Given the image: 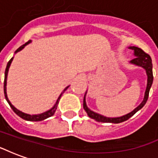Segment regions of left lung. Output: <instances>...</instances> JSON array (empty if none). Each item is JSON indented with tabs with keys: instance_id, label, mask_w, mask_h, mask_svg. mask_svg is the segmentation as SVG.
Returning a JSON list of instances; mask_svg holds the SVG:
<instances>
[{
	"instance_id": "left-lung-1",
	"label": "left lung",
	"mask_w": 158,
	"mask_h": 158,
	"mask_svg": "<svg viewBox=\"0 0 158 158\" xmlns=\"http://www.w3.org/2000/svg\"><path fill=\"white\" fill-rule=\"evenodd\" d=\"M130 49L134 50L135 52V57L131 60V62L134 63V64H136L138 66H141L144 69H146V74H147V77H148V79H147V87H146V93H145V97H144V100L143 102L140 103V105L139 106H137L135 109L131 113L126 114L124 116L120 117V118H106V117H104L102 115H100L98 113H94L93 111L89 110L87 106H86L85 103V97H84V103H83V106H84V109L85 110V112L88 114V116L91 118L95 119L98 122L102 123H122L123 121H126L128 120L129 118L135 114V113H137L139 109H141L143 106H145V104L147 102V99H148V96H149V91L150 89H151V86L152 85L153 82V73H152V58L147 53L144 52L143 50H141L139 47H136V46H132V47H129Z\"/></svg>"
}]
</instances>
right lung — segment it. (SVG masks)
Returning a JSON list of instances; mask_svg holds the SVG:
<instances>
[{
  "instance_id": "obj_1",
  "label": "right lung",
  "mask_w": 158,
  "mask_h": 158,
  "mask_svg": "<svg viewBox=\"0 0 158 158\" xmlns=\"http://www.w3.org/2000/svg\"><path fill=\"white\" fill-rule=\"evenodd\" d=\"M30 41L31 40H29L28 42H26L24 45H21L20 47H19L17 51H16L15 52H19V51H21L24 46H25L26 45H28L29 43H30ZM12 59L13 58H11L10 59V61H9L8 62H7V65H6V70H5V79H4V95H5V97H6V102H8V104L10 105V106L12 107V109L13 110V112L18 115V116H19L20 118H22L23 119H24V120H27V121H34V122H37V121H42V120H44V119L47 118H50V117H52L54 113H55L56 110V107H57V105H58V102H59V100H60V98H61V96H62V94L64 91H65L66 89L69 88V86H68V87H66L65 89H64V90L62 91V93L60 95V96L58 97V99H57V101H56V102L55 106L52 107V109L49 110V111H47V112H45V113H41V114H37V115H29V114H26V113H22V112H20L19 110H18L17 108H15L14 106H12V103L10 102V101L8 100V98H7V96H6V77H7V73H8V69L9 67H10V65H11V62H12Z\"/></svg>"
}]
</instances>
